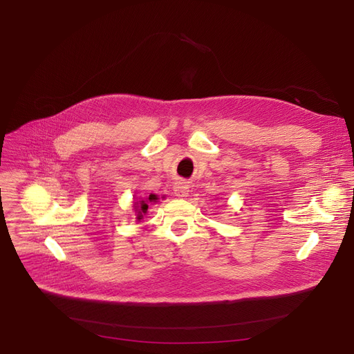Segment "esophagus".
Wrapping results in <instances>:
<instances>
[{"instance_id":"34e87169","label":"esophagus","mask_w":354,"mask_h":354,"mask_svg":"<svg viewBox=\"0 0 354 354\" xmlns=\"http://www.w3.org/2000/svg\"><path fill=\"white\" fill-rule=\"evenodd\" d=\"M174 191H175V195L178 198H185V196H188V194H189V187H188L187 182L179 180V182L175 183Z\"/></svg>"}]
</instances>
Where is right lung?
<instances>
[{"mask_svg":"<svg viewBox=\"0 0 354 354\" xmlns=\"http://www.w3.org/2000/svg\"><path fill=\"white\" fill-rule=\"evenodd\" d=\"M155 199H158L155 195H149V202H153ZM146 211H147V203H146V201H140V207H139V215H138V219H140V218H142V212H143V214H146Z\"/></svg>","mask_w":354,"mask_h":354,"instance_id":"1","label":"right lung"}]
</instances>
